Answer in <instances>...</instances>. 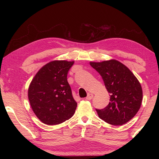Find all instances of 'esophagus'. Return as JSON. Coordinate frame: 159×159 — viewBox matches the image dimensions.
I'll return each instance as SVG.
<instances>
[{
  "label": "esophagus",
  "instance_id": "obj_1",
  "mask_svg": "<svg viewBox=\"0 0 159 159\" xmlns=\"http://www.w3.org/2000/svg\"><path fill=\"white\" fill-rule=\"evenodd\" d=\"M93 98V94H88V96L86 97V99H88V100H90V99H92Z\"/></svg>",
  "mask_w": 159,
  "mask_h": 159
}]
</instances>
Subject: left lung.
Returning a JSON list of instances; mask_svg holds the SVG:
<instances>
[{"instance_id":"1","label":"left lung","mask_w":159,"mask_h":159,"mask_svg":"<svg viewBox=\"0 0 159 159\" xmlns=\"http://www.w3.org/2000/svg\"><path fill=\"white\" fill-rule=\"evenodd\" d=\"M100 74L110 94L105 108L97 109L99 117L114 125H121L132 119L140 108L142 89L140 83L127 66L115 60L90 62Z\"/></svg>"}]
</instances>
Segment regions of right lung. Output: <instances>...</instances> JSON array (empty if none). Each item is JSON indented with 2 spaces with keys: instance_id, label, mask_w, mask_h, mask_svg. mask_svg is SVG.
Returning <instances> with one entry per match:
<instances>
[{
  "instance_id": "1",
  "label": "right lung",
  "mask_w": 159,
  "mask_h": 159,
  "mask_svg": "<svg viewBox=\"0 0 159 159\" xmlns=\"http://www.w3.org/2000/svg\"><path fill=\"white\" fill-rule=\"evenodd\" d=\"M74 63L50 61L37 72L29 85L28 98L31 109L45 124H60L74 114L77 103L67 81V74Z\"/></svg>"
}]
</instances>
